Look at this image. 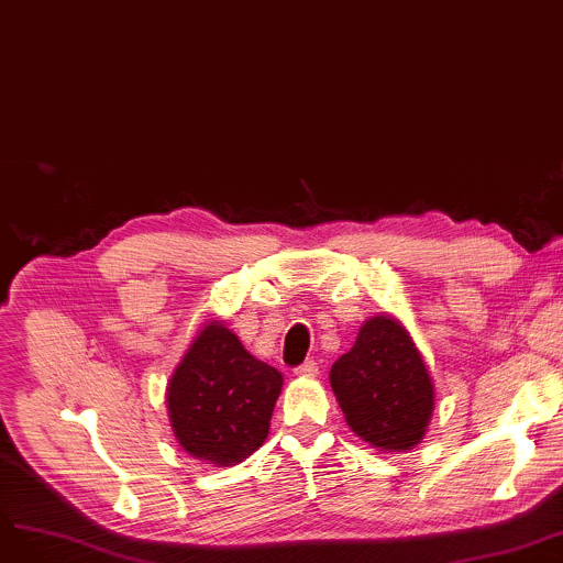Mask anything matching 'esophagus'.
Segmentation results:
<instances>
[{"label":"esophagus","instance_id":"esophagus-1","mask_svg":"<svg viewBox=\"0 0 563 563\" xmlns=\"http://www.w3.org/2000/svg\"><path fill=\"white\" fill-rule=\"evenodd\" d=\"M294 374H299V376H317L319 374V365L314 361H306L303 365H299L297 369H294Z\"/></svg>","mask_w":563,"mask_h":563}]
</instances>
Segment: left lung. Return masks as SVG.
Instances as JSON below:
<instances>
[{"mask_svg": "<svg viewBox=\"0 0 563 563\" xmlns=\"http://www.w3.org/2000/svg\"><path fill=\"white\" fill-rule=\"evenodd\" d=\"M329 378L346 424L372 448L406 452L424 438L435 401L433 380L416 342L393 314L367 319Z\"/></svg>", "mask_w": 563, "mask_h": 563, "instance_id": "1", "label": "left lung"}]
</instances>
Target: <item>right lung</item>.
<instances>
[{
  "instance_id": "add662e5",
  "label": "right lung",
  "mask_w": 563,
  "mask_h": 563,
  "mask_svg": "<svg viewBox=\"0 0 563 563\" xmlns=\"http://www.w3.org/2000/svg\"><path fill=\"white\" fill-rule=\"evenodd\" d=\"M283 374L257 361L223 321H210L175 367L168 420L180 448L219 467L249 459L269 435Z\"/></svg>"
}]
</instances>
